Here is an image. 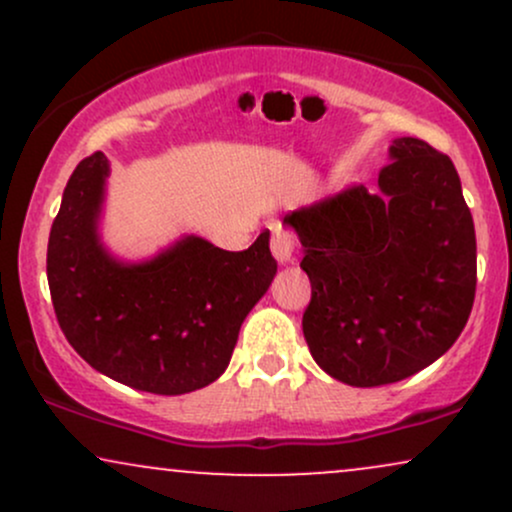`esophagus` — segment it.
Wrapping results in <instances>:
<instances>
[{
  "mask_svg": "<svg viewBox=\"0 0 512 512\" xmlns=\"http://www.w3.org/2000/svg\"><path fill=\"white\" fill-rule=\"evenodd\" d=\"M272 252L279 264L293 262V255H296V240L289 231H284L281 226H274L272 231Z\"/></svg>",
  "mask_w": 512,
  "mask_h": 512,
  "instance_id": "1",
  "label": "esophagus"
}]
</instances>
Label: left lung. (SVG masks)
<instances>
[{"instance_id": "left-lung-1", "label": "left lung", "mask_w": 512, "mask_h": 512, "mask_svg": "<svg viewBox=\"0 0 512 512\" xmlns=\"http://www.w3.org/2000/svg\"><path fill=\"white\" fill-rule=\"evenodd\" d=\"M363 185L284 216L303 245V334L325 373L354 387L409 378L455 344L477 291V236L445 154L399 137Z\"/></svg>"}]
</instances>
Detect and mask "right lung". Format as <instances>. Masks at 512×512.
Segmentation results:
<instances>
[{
  "label": "right lung",
  "mask_w": 512,
  "mask_h": 512,
  "mask_svg": "<svg viewBox=\"0 0 512 512\" xmlns=\"http://www.w3.org/2000/svg\"><path fill=\"white\" fill-rule=\"evenodd\" d=\"M108 158L76 166L52 221L48 284L64 337L91 368L154 395L214 383L276 274L269 231L228 252L187 236L154 260L125 264L98 240Z\"/></svg>",
  "instance_id": "1"
}]
</instances>
